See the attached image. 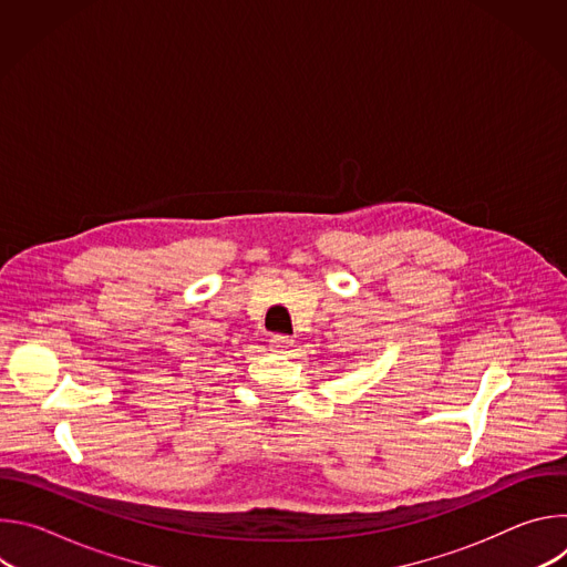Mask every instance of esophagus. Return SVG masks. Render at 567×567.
<instances>
[{
    "label": "esophagus",
    "mask_w": 567,
    "mask_h": 567,
    "mask_svg": "<svg viewBox=\"0 0 567 567\" xmlns=\"http://www.w3.org/2000/svg\"><path fill=\"white\" fill-rule=\"evenodd\" d=\"M269 348L274 352H280V354H289L293 352V339L291 337H285V334H274L269 339Z\"/></svg>",
    "instance_id": "1"
}]
</instances>
